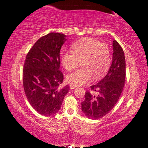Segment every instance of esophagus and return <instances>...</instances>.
I'll return each instance as SVG.
<instances>
[{
  "label": "esophagus",
  "mask_w": 148,
  "mask_h": 148,
  "mask_svg": "<svg viewBox=\"0 0 148 148\" xmlns=\"http://www.w3.org/2000/svg\"><path fill=\"white\" fill-rule=\"evenodd\" d=\"M70 89H75V88H76V86L72 85V84H71V85L70 86Z\"/></svg>",
  "instance_id": "obj_1"
}]
</instances>
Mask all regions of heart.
<instances>
[{
  "label": "heart",
  "mask_w": 148,
  "mask_h": 148,
  "mask_svg": "<svg viewBox=\"0 0 148 148\" xmlns=\"http://www.w3.org/2000/svg\"><path fill=\"white\" fill-rule=\"evenodd\" d=\"M72 51L61 53V62L68 71L74 69L81 62L82 68L66 76L68 83L81 86L89 82L92 77L98 79L105 76L112 62L111 53L107 45L101 44L92 38L80 39L71 46Z\"/></svg>",
  "instance_id": "heart-1"
}]
</instances>
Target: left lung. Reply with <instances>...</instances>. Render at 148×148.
I'll use <instances>...</instances> for the list:
<instances>
[{
  "label": "left lung",
  "instance_id": "obj_1",
  "mask_svg": "<svg viewBox=\"0 0 148 148\" xmlns=\"http://www.w3.org/2000/svg\"><path fill=\"white\" fill-rule=\"evenodd\" d=\"M111 66L103 79L90 86L81 103L82 111L88 119L97 120L104 116L114 107L123 92L126 76L124 51L116 40H113Z\"/></svg>",
  "mask_w": 148,
  "mask_h": 148
}]
</instances>
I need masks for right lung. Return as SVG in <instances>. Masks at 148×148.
<instances>
[{"label":"right lung","instance_id":"add662e5","mask_svg":"<svg viewBox=\"0 0 148 148\" xmlns=\"http://www.w3.org/2000/svg\"><path fill=\"white\" fill-rule=\"evenodd\" d=\"M66 38L60 33H49L36 41L25 58L23 88L29 103L41 115L58 113L70 89L68 85L60 86L64 80L60 53Z\"/></svg>","mask_w":148,"mask_h":148}]
</instances>
